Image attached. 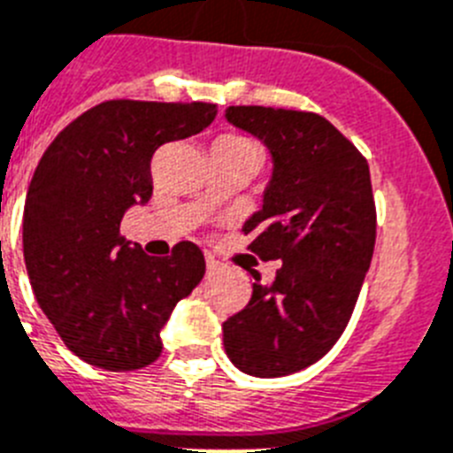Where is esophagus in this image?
Listing matches in <instances>:
<instances>
[{
    "mask_svg": "<svg viewBox=\"0 0 453 453\" xmlns=\"http://www.w3.org/2000/svg\"><path fill=\"white\" fill-rule=\"evenodd\" d=\"M206 268H208V273H215V270L219 268V264L212 257H206Z\"/></svg>",
    "mask_w": 453,
    "mask_h": 453,
    "instance_id": "esophagus-1",
    "label": "esophagus"
}]
</instances>
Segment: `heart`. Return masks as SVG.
I'll list each match as a JSON object with an SVG mask.
<instances>
[{
  "label": "heart",
  "mask_w": 453,
  "mask_h": 453,
  "mask_svg": "<svg viewBox=\"0 0 453 453\" xmlns=\"http://www.w3.org/2000/svg\"><path fill=\"white\" fill-rule=\"evenodd\" d=\"M215 149H254V146L241 134H222L215 142Z\"/></svg>",
  "instance_id": "obj_1"
}]
</instances>
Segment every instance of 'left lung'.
Returning a JSON list of instances; mask_svg holds the SVG:
<instances>
[{"label": "left lung", "mask_w": 453, "mask_h": 453, "mask_svg": "<svg viewBox=\"0 0 453 453\" xmlns=\"http://www.w3.org/2000/svg\"><path fill=\"white\" fill-rule=\"evenodd\" d=\"M226 119L274 160L264 208L242 226L250 252L281 261L270 286L224 320V350L250 376L280 378L319 362L346 330L376 245L366 157L314 111L235 105Z\"/></svg>", "instance_id": "1"}]
</instances>
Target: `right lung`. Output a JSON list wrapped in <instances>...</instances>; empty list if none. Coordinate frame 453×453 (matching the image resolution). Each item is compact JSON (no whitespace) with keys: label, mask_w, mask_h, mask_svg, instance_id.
<instances>
[{"label":"right lung","mask_w":453,"mask_h":453,"mask_svg":"<svg viewBox=\"0 0 453 453\" xmlns=\"http://www.w3.org/2000/svg\"><path fill=\"white\" fill-rule=\"evenodd\" d=\"M215 114L212 103L105 100L42 153L25 203L27 273L42 314L88 365H153L172 309L203 280L206 261L195 242L149 257L119 226L127 208L153 195L156 150L201 133Z\"/></svg>","instance_id":"1"}]
</instances>
